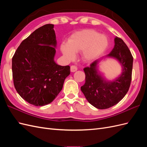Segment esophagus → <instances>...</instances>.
Listing matches in <instances>:
<instances>
[{
  "label": "esophagus",
  "mask_w": 147,
  "mask_h": 147,
  "mask_svg": "<svg viewBox=\"0 0 147 147\" xmlns=\"http://www.w3.org/2000/svg\"><path fill=\"white\" fill-rule=\"evenodd\" d=\"M77 70V66H75V65H71L70 66V71H71V72H76Z\"/></svg>",
  "instance_id": "esophagus-1"
}]
</instances>
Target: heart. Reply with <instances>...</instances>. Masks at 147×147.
<instances>
[{
    "label": "heart",
    "mask_w": 147,
    "mask_h": 147,
    "mask_svg": "<svg viewBox=\"0 0 147 147\" xmlns=\"http://www.w3.org/2000/svg\"><path fill=\"white\" fill-rule=\"evenodd\" d=\"M109 46V39L96 30L87 29L79 31L71 35L67 43L61 45V50L67 59L71 61L75 53H82V58L86 63L97 59Z\"/></svg>",
    "instance_id": "b5f03b06"
}]
</instances>
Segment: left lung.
<instances>
[{
	"instance_id": "obj_1",
	"label": "left lung",
	"mask_w": 147,
	"mask_h": 147,
	"mask_svg": "<svg viewBox=\"0 0 147 147\" xmlns=\"http://www.w3.org/2000/svg\"><path fill=\"white\" fill-rule=\"evenodd\" d=\"M115 46L105 57L117 59L122 67V72L114 80L109 81L102 77L98 70L102 58L84 68L85 83L81 90L90 104L98 109H106L117 104L127 92L132 79L133 57L127 46L121 38H115Z\"/></svg>"
}]
</instances>
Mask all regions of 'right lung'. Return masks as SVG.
Instances as JSON below:
<instances>
[{
    "label": "right lung",
    "mask_w": 147,
    "mask_h": 147,
    "mask_svg": "<svg viewBox=\"0 0 147 147\" xmlns=\"http://www.w3.org/2000/svg\"><path fill=\"white\" fill-rule=\"evenodd\" d=\"M54 24L38 28L22 42L12 58L13 83L20 96L35 106L47 105L62 90L70 66L54 60L56 40Z\"/></svg>",
    "instance_id": "add662e5"
}]
</instances>
